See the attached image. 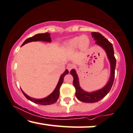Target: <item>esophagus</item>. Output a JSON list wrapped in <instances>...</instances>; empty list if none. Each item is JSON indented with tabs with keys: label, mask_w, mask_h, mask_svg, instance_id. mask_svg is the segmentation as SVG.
Segmentation results:
<instances>
[{
	"label": "esophagus",
	"mask_w": 133,
	"mask_h": 133,
	"mask_svg": "<svg viewBox=\"0 0 133 133\" xmlns=\"http://www.w3.org/2000/svg\"><path fill=\"white\" fill-rule=\"evenodd\" d=\"M67 69L68 70V71H70L71 70H72L73 68H74V66H73V65H71V64H68V65H67Z\"/></svg>",
	"instance_id": "esophagus-1"
}]
</instances>
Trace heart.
Returning a JSON list of instances; mask_svg holds the SVG:
<instances>
[{"instance_id": "obj_1", "label": "heart", "mask_w": 133, "mask_h": 133, "mask_svg": "<svg viewBox=\"0 0 133 133\" xmlns=\"http://www.w3.org/2000/svg\"><path fill=\"white\" fill-rule=\"evenodd\" d=\"M89 43V39L87 36H81V37H75L70 40L68 43V46L70 48H76L79 46H82V47L85 48L88 46Z\"/></svg>"}]
</instances>
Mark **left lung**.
Returning <instances> with one entry per match:
<instances>
[{"mask_svg":"<svg viewBox=\"0 0 133 133\" xmlns=\"http://www.w3.org/2000/svg\"><path fill=\"white\" fill-rule=\"evenodd\" d=\"M92 37L96 40L95 43L99 45L104 49L107 52V56L111 64V76L107 85L98 91H94L93 93H88L82 90L80 88L78 83V78L75 70H71L70 73L73 77V86L75 88L76 97L79 101L85 103H95L101 100L108 93L110 92L113 86L114 79L115 75V68H116V58L114 55V50L112 43L107 38L98 32H92Z\"/></svg>","mask_w":133,"mask_h":133,"instance_id":"8db88e82","label":"left lung"}]
</instances>
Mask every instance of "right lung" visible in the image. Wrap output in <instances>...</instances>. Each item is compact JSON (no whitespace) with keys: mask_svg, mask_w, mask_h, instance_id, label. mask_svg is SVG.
I'll return each instance as SVG.
<instances>
[{"mask_svg":"<svg viewBox=\"0 0 133 133\" xmlns=\"http://www.w3.org/2000/svg\"><path fill=\"white\" fill-rule=\"evenodd\" d=\"M35 41H45V42H51V38H50V34L48 32L45 33V34H37V35H35L34 36H33L32 37H30V38H27L26 40L23 43L22 45H25V43H29V42H35ZM68 73V70H66L65 71L63 74L62 75L60 78V79H59V82L58 83L57 87H56L53 93L49 95V96H47V97L43 98V99H34V98H32L30 96L26 95L25 93L23 92L22 90V91L23 95H24L25 97L27 98L28 99L30 100L32 102L38 104H41V105H49V104H54V103H55L56 101L58 100L59 98V95H60V88L61 85H62V83L63 82V79L65 76Z\"/></svg>","mask_w":133,"mask_h":133,"instance_id":"1","label":"right lung"}]
</instances>
